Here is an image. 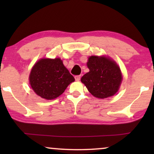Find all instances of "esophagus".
<instances>
[{
	"instance_id": "obj_1",
	"label": "esophagus",
	"mask_w": 154,
	"mask_h": 154,
	"mask_svg": "<svg viewBox=\"0 0 154 154\" xmlns=\"http://www.w3.org/2000/svg\"><path fill=\"white\" fill-rule=\"evenodd\" d=\"M80 79H81V75H75V81H80Z\"/></svg>"
}]
</instances>
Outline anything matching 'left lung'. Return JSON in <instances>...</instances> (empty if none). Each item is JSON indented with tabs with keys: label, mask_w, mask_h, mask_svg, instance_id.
Returning a JSON list of instances; mask_svg holds the SVG:
<instances>
[{
	"label": "left lung",
	"mask_w": 154,
	"mask_h": 154,
	"mask_svg": "<svg viewBox=\"0 0 154 154\" xmlns=\"http://www.w3.org/2000/svg\"><path fill=\"white\" fill-rule=\"evenodd\" d=\"M87 66L90 71L81 78V82L88 91L100 99L114 95L123 79L116 63L105 56H91L88 58Z\"/></svg>",
	"instance_id": "1"
}]
</instances>
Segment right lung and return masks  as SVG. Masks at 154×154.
I'll use <instances>...</instances> for the list:
<instances>
[{
	"label": "right lung",
	"instance_id": "1",
	"mask_svg": "<svg viewBox=\"0 0 154 154\" xmlns=\"http://www.w3.org/2000/svg\"><path fill=\"white\" fill-rule=\"evenodd\" d=\"M74 81L60 58L41 59L34 64L29 75L35 93L48 100L58 97Z\"/></svg>",
	"mask_w": 154,
	"mask_h": 154
}]
</instances>
